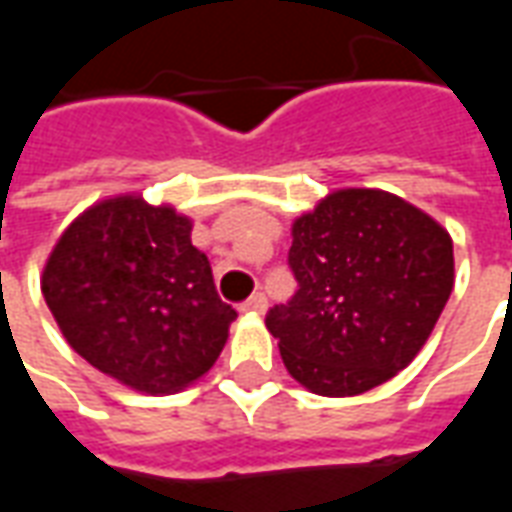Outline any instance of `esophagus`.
<instances>
[{
	"label": "esophagus",
	"mask_w": 512,
	"mask_h": 512,
	"mask_svg": "<svg viewBox=\"0 0 512 512\" xmlns=\"http://www.w3.org/2000/svg\"><path fill=\"white\" fill-rule=\"evenodd\" d=\"M241 310L252 312V315H263V312L268 310V299H266V296H263V293H255L252 299L241 304Z\"/></svg>",
	"instance_id": "1"
}]
</instances>
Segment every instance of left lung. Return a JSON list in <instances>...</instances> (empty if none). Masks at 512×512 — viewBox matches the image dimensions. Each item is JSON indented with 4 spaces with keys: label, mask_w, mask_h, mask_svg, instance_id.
<instances>
[{
    "label": "left lung",
    "mask_w": 512,
    "mask_h": 512,
    "mask_svg": "<svg viewBox=\"0 0 512 512\" xmlns=\"http://www.w3.org/2000/svg\"><path fill=\"white\" fill-rule=\"evenodd\" d=\"M290 233L299 290L266 315L290 376L351 397L411 365L455 285L450 233L381 189L332 191Z\"/></svg>",
    "instance_id": "1"
}]
</instances>
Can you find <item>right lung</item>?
Wrapping results in <instances>:
<instances>
[{"label": "right lung", "instance_id": "right-lung-1", "mask_svg": "<svg viewBox=\"0 0 512 512\" xmlns=\"http://www.w3.org/2000/svg\"><path fill=\"white\" fill-rule=\"evenodd\" d=\"M62 337L95 370L145 395L180 392L213 367L235 310L191 246V219L142 194L79 213L40 277Z\"/></svg>", "mask_w": 512, "mask_h": 512}]
</instances>
